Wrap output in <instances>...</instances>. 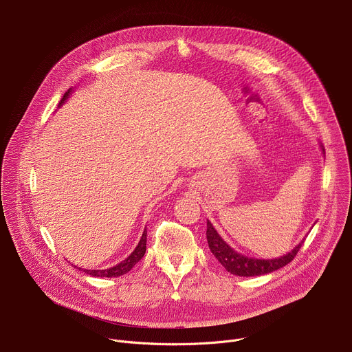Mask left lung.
Returning <instances> with one entry per match:
<instances>
[{"label": "left lung", "instance_id": "left-lung-1", "mask_svg": "<svg viewBox=\"0 0 352 352\" xmlns=\"http://www.w3.org/2000/svg\"><path fill=\"white\" fill-rule=\"evenodd\" d=\"M324 152V148H323ZM206 238L209 248L212 250V254L216 256V259L224 266L227 272L235 276L241 277H252V276H262L272 273L274 270H278L280 267H284L288 265L298 254V250L302 246L304 241H300L291 252L287 255H283L281 258L276 259H255V258H248L243 256L226 243L223 238L217 234L212 223L208 220V231H206Z\"/></svg>", "mask_w": 352, "mask_h": 352}]
</instances>
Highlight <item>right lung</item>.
I'll return each instance as SVG.
<instances>
[{
    "instance_id": "right-lung-1",
    "label": "right lung",
    "mask_w": 352,
    "mask_h": 352,
    "mask_svg": "<svg viewBox=\"0 0 352 352\" xmlns=\"http://www.w3.org/2000/svg\"><path fill=\"white\" fill-rule=\"evenodd\" d=\"M69 94H71V89L63 96L61 102H60V106L65 102V100L68 98ZM60 106H58V107H60ZM146 235H147V231L144 230L143 234H142V238H140V241H139L138 246L135 248L133 252H132L125 261H122L121 263H118L117 266L110 267V269H106V270H87V269H85V270L82 269V270H83L86 274L91 276V277H120V276L128 273V272L143 258V255H144V252H146ZM75 267H76V266H75ZM79 270H80V269H79Z\"/></svg>"
}]
</instances>
